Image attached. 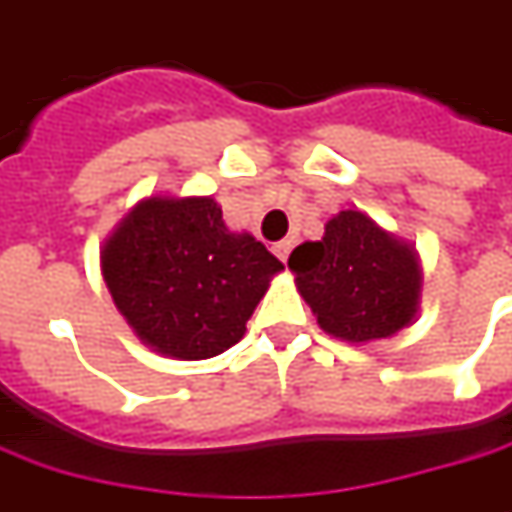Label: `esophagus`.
<instances>
[{"label":"esophagus","mask_w":512,"mask_h":512,"mask_svg":"<svg viewBox=\"0 0 512 512\" xmlns=\"http://www.w3.org/2000/svg\"><path fill=\"white\" fill-rule=\"evenodd\" d=\"M290 250H292V239H284V242H276V245H273V253H276L278 259H281L284 264H287V259H290Z\"/></svg>","instance_id":"34e87169"}]
</instances>
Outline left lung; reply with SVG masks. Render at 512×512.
I'll list each match as a JSON object with an SVG mask.
<instances>
[{"mask_svg": "<svg viewBox=\"0 0 512 512\" xmlns=\"http://www.w3.org/2000/svg\"><path fill=\"white\" fill-rule=\"evenodd\" d=\"M290 270L320 329L348 343L396 334L418 306L421 273L415 253L362 211H340L320 242L298 245Z\"/></svg>", "mask_w": 512, "mask_h": 512, "instance_id": "8db88e82", "label": "left lung"}]
</instances>
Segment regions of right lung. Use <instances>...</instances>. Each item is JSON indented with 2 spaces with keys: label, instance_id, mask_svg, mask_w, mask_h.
Wrapping results in <instances>:
<instances>
[{
  "label": "right lung",
  "instance_id": "obj_1",
  "mask_svg": "<svg viewBox=\"0 0 512 512\" xmlns=\"http://www.w3.org/2000/svg\"><path fill=\"white\" fill-rule=\"evenodd\" d=\"M284 264L250 234H231L211 197H150L102 250L119 312L144 343L178 359H209L245 334Z\"/></svg>",
  "mask_w": 512,
  "mask_h": 512
}]
</instances>
